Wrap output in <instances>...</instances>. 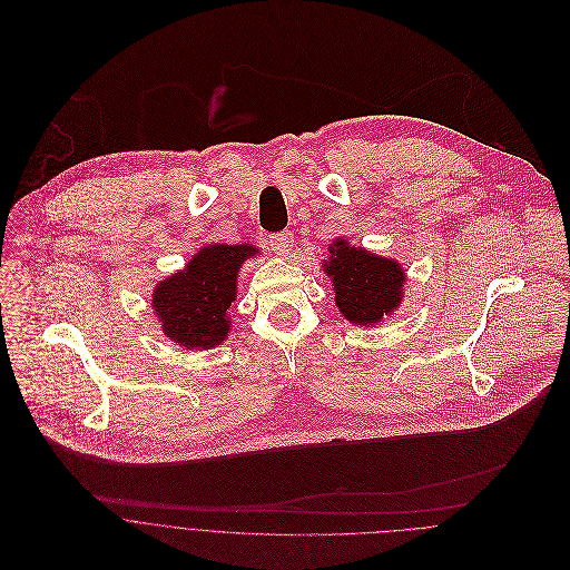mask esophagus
<instances>
[{
	"label": "esophagus",
	"instance_id": "esophagus-1",
	"mask_svg": "<svg viewBox=\"0 0 570 570\" xmlns=\"http://www.w3.org/2000/svg\"><path fill=\"white\" fill-rule=\"evenodd\" d=\"M294 247V236L289 232H283V234H276L269 238V249L276 254V256H287Z\"/></svg>",
	"mask_w": 570,
	"mask_h": 570
}]
</instances>
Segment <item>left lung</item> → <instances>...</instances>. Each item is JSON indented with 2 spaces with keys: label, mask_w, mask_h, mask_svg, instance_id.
I'll return each instance as SVG.
<instances>
[{
  "label": "left lung",
  "mask_w": 570,
  "mask_h": 570,
  "mask_svg": "<svg viewBox=\"0 0 570 570\" xmlns=\"http://www.w3.org/2000/svg\"><path fill=\"white\" fill-rule=\"evenodd\" d=\"M334 285V303L351 323L375 325L391 316L402 303L406 274L400 263L375 256L336 238L330 245V261L321 263Z\"/></svg>",
  "instance_id": "8db88e82"
}]
</instances>
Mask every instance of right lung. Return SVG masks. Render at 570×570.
<instances>
[{"label": "right lung", "mask_w": 570, "mask_h": 570, "mask_svg": "<svg viewBox=\"0 0 570 570\" xmlns=\"http://www.w3.org/2000/svg\"><path fill=\"white\" fill-rule=\"evenodd\" d=\"M256 254L254 245H206L161 281L153 307L164 334L188 351L217 348L232 330L226 312L238 296V269Z\"/></svg>", "instance_id": "right-lung-1"}]
</instances>
